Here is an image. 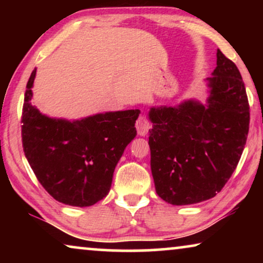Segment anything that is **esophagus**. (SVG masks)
Masks as SVG:
<instances>
[{"label": "esophagus", "instance_id": "esophagus-1", "mask_svg": "<svg viewBox=\"0 0 263 263\" xmlns=\"http://www.w3.org/2000/svg\"><path fill=\"white\" fill-rule=\"evenodd\" d=\"M135 127H136V130H138V134L140 136H145V135H147V133H148V130H149L151 124H149V122L147 121L146 117L140 116L138 118V121H136Z\"/></svg>", "mask_w": 263, "mask_h": 263}]
</instances>
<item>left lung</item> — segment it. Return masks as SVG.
Instances as JSON below:
<instances>
[{"label":"left lung","mask_w":263,"mask_h":263,"mask_svg":"<svg viewBox=\"0 0 263 263\" xmlns=\"http://www.w3.org/2000/svg\"><path fill=\"white\" fill-rule=\"evenodd\" d=\"M206 103L185 99L152 106L148 145L158 196L174 206L202 202L226 184L249 132V103L236 64L218 49L217 67L204 79Z\"/></svg>","instance_id":"8db88e82"}]
</instances>
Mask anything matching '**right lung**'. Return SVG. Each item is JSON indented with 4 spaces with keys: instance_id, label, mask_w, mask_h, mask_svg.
I'll list each match as a JSON object with an SVG mask.
<instances>
[{
    "instance_id": "right-lung-1",
    "label": "right lung",
    "mask_w": 263,
    "mask_h": 263,
    "mask_svg": "<svg viewBox=\"0 0 263 263\" xmlns=\"http://www.w3.org/2000/svg\"><path fill=\"white\" fill-rule=\"evenodd\" d=\"M37 68L23 109V146L38 181L53 199L88 207L110 192L115 167L136 136L140 110L109 111L80 120L50 117L31 103Z\"/></svg>"
}]
</instances>
